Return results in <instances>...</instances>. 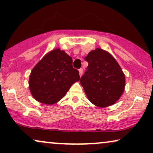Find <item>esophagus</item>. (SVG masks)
I'll return each mask as SVG.
<instances>
[{
  "label": "esophagus",
  "mask_w": 153,
  "mask_h": 153,
  "mask_svg": "<svg viewBox=\"0 0 153 153\" xmlns=\"http://www.w3.org/2000/svg\"><path fill=\"white\" fill-rule=\"evenodd\" d=\"M79 75H80V77L82 76V68L79 69Z\"/></svg>",
  "instance_id": "esophagus-1"
}]
</instances>
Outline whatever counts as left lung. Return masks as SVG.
I'll return each mask as SVG.
<instances>
[{
	"instance_id": "8db88e82",
	"label": "left lung",
	"mask_w": 153,
	"mask_h": 153,
	"mask_svg": "<svg viewBox=\"0 0 153 153\" xmlns=\"http://www.w3.org/2000/svg\"><path fill=\"white\" fill-rule=\"evenodd\" d=\"M85 59L88 65L80 82L88 99L101 108L115 103L125 87V75L118 62L100 48L91 51Z\"/></svg>"
}]
</instances>
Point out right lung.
Here are the masks:
<instances>
[{"mask_svg":"<svg viewBox=\"0 0 153 153\" xmlns=\"http://www.w3.org/2000/svg\"><path fill=\"white\" fill-rule=\"evenodd\" d=\"M79 80V72L73 68L72 57L63 50L55 49L33 68L29 85L36 101L51 105L62 99L71 85Z\"/></svg>","mask_w":153,"mask_h":153,"instance_id":"obj_1","label":"right lung"}]
</instances>
